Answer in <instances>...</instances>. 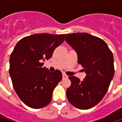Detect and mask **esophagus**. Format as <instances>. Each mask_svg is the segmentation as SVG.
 <instances>
[{"mask_svg":"<svg viewBox=\"0 0 122 122\" xmlns=\"http://www.w3.org/2000/svg\"><path fill=\"white\" fill-rule=\"evenodd\" d=\"M62 76H63V78H66V77H68L67 75H66L65 73H63V74H62Z\"/></svg>","mask_w":122,"mask_h":122,"instance_id":"34e87169","label":"esophagus"}]
</instances>
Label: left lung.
Returning a JSON list of instances; mask_svg holds the SVG:
<instances>
[{"label":"left lung","instance_id":"obj_1","mask_svg":"<svg viewBox=\"0 0 122 122\" xmlns=\"http://www.w3.org/2000/svg\"><path fill=\"white\" fill-rule=\"evenodd\" d=\"M66 42L76 52L77 63L86 76L84 80L69 76L71 84L66 89L69 102L80 109H88L101 101L114 74V57L103 40L87 33L66 34Z\"/></svg>","mask_w":122,"mask_h":122}]
</instances>
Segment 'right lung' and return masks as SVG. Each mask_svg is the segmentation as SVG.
Masks as SVG:
<instances>
[{
  "mask_svg": "<svg viewBox=\"0 0 122 122\" xmlns=\"http://www.w3.org/2000/svg\"><path fill=\"white\" fill-rule=\"evenodd\" d=\"M65 34H34L16 45L10 58V75L14 89L24 104L34 109L48 105L62 74L43 67L54 51L65 41Z\"/></svg>",
  "mask_w": 122,
  "mask_h": 122,
  "instance_id": "obj_1",
  "label": "right lung"
}]
</instances>
